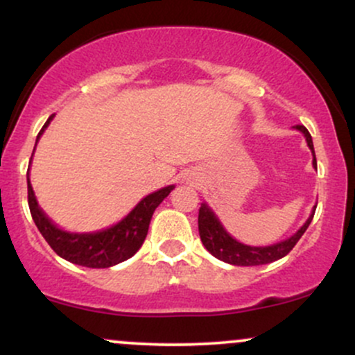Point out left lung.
<instances>
[{
	"label": "left lung",
	"instance_id": "8db88e82",
	"mask_svg": "<svg viewBox=\"0 0 355 355\" xmlns=\"http://www.w3.org/2000/svg\"><path fill=\"white\" fill-rule=\"evenodd\" d=\"M297 130L304 133L305 140H307L309 148L312 150L313 155V166H317L315 160V152H313V144L312 137L309 133V130L304 125H295ZM313 214L315 210H312L311 217L307 218V222L300 227L299 230L292 235L291 239L282 240V242L274 243V245L267 247H250L245 243H240L234 237H230L229 232L223 229L222 223L218 222V218L215 217V214L207 203H202L200 210H198V234H200V240L203 247L210 252L211 255L217 257L222 262L232 263V266H240V267H248V266H263V263L275 262V260L282 259L295 247V243L299 242L300 237L304 235V232L307 230V227L311 225Z\"/></svg>",
	"mask_w": 355,
	"mask_h": 355
}]
</instances>
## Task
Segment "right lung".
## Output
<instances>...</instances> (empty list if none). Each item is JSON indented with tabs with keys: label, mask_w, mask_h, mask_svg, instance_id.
Wrapping results in <instances>:
<instances>
[{
	"label": "right lung",
	"mask_w": 355,
	"mask_h": 355,
	"mask_svg": "<svg viewBox=\"0 0 355 355\" xmlns=\"http://www.w3.org/2000/svg\"><path fill=\"white\" fill-rule=\"evenodd\" d=\"M51 118L53 115L48 118L46 123L40 130L36 141L43 135L44 128L50 125ZM26 180L28 205H30L31 217H33L40 234L46 240L48 245L61 259L76 263V266L89 268L113 267L135 255L138 248L141 247V243L145 242L146 234H148L150 220H152L155 209L173 190V185H168L165 189H160L153 191V193L146 195L144 200L138 203L135 209L130 211L121 222H118L116 225L110 227L107 230L93 232V234H70V232L58 229L38 207V202H36V197L30 183V172L26 173Z\"/></svg>",
	"instance_id": "1"
}]
</instances>
